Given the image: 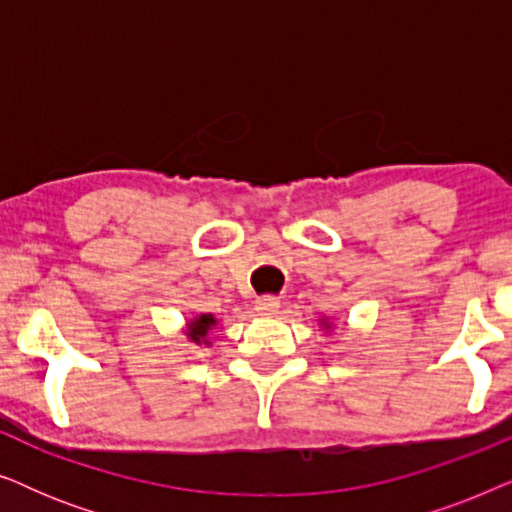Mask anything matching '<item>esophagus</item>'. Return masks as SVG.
Masks as SVG:
<instances>
[{
    "label": "esophagus",
    "mask_w": 512,
    "mask_h": 512,
    "mask_svg": "<svg viewBox=\"0 0 512 512\" xmlns=\"http://www.w3.org/2000/svg\"><path fill=\"white\" fill-rule=\"evenodd\" d=\"M256 312L265 314V317H272V314L279 312V300L275 296H263L256 300Z\"/></svg>",
    "instance_id": "obj_1"
}]
</instances>
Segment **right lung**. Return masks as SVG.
I'll list each match as a JSON object with an SVG mask.
<instances>
[{"mask_svg":"<svg viewBox=\"0 0 512 512\" xmlns=\"http://www.w3.org/2000/svg\"><path fill=\"white\" fill-rule=\"evenodd\" d=\"M214 324H216V319L212 317V314H200L198 319H193L191 324H188L186 335L195 342V345H200V342H205V345H209V342H207V331Z\"/></svg>","mask_w":512,"mask_h":512,"instance_id":"obj_1","label":"right lung"}]
</instances>
